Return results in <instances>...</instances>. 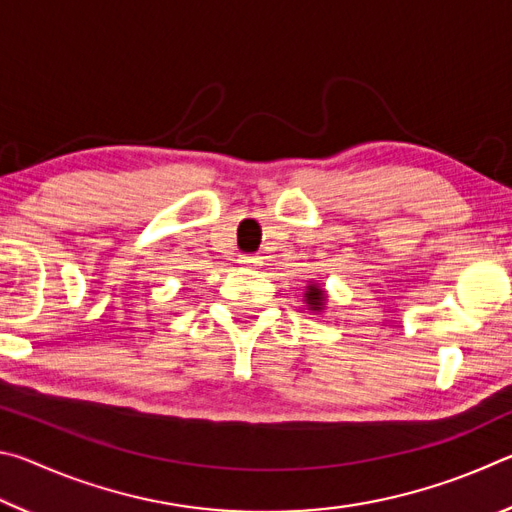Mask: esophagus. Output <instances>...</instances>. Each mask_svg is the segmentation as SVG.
<instances>
[{"label": "esophagus", "mask_w": 512, "mask_h": 512, "mask_svg": "<svg viewBox=\"0 0 512 512\" xmlns=\"http://www.w3.org/2000/svg\"><path fill=\"white\" fill-rule=\"evenodd\" d=\"M239 264L246 266V268H257V266H262V257H257V255H241L239 257Z\"/></svg>", "instance_id": "obj_1"}]
</instances>
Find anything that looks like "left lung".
I'll return each mask as SVG.
<instances>
[{"mask_svg": "<svg viewBox=\"0 0 512 512\" xmlns=\"http://www.w3.org/2000/svg\"><path fill=\"white\" fill-rule=\"evenodd\" d=\"M305 298H307V305H309L311 309H314V311H318L320 307H323L325 293H323V289H318L316 284H311V287H307Z\"/></svg>", "mask_w": 512, "mask_h": 512, "instance_id": "8db88e82", "label": "left lung"}]
</instances>
